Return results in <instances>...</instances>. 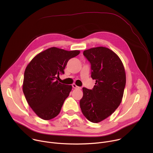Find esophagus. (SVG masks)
I'll list each match as a JSON object with an SVG mask.
<instances>
[{
  "label": "esophagus",
  "instance_id": "1",
  "mask_svg": "<svg viewBox=\"0 0 153 153\" xmlns=\"http://www.w3.org/2000/svg\"><path fill=\"white\" fill-rule=\"evenodd\" d=\"M72 86H73V88H75V89H79V90L81 89V87L77 86L76 84H74V83H73V84L72 85Z\"/></svg>",
  "mask_w": 153,
  "mask_h": 153
}]
</instances>
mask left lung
<instances>
[{
  "mask_svg": "<svg viewBox=\"0 0 153 153\" xmlns=\"http://www.w3.org/2000/svg\"><path fill=\"white\" fill-rule=\"evenodd\" d=\"M91 64L92 90L83 88L80 106L89 121L98 123L111 115L121 103L126 84L123 63L118 56L109 48L100 47L83 51Z\"/></svg>",
  "mask_w": 153,
  "mask_h": 153,
  "instance_id": "1",
  "label": "left lung"
}]
</instances>
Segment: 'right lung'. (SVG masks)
I'll return each instance as SVG.
<instances>
[{
	"label": "right lung",
	"instance_id": "obj_1",
	"mask_svg": "<svg viewBox=\"0 0 153 153\" xmlns=\"http://www.w3.org/2000/svg\"><path fill=\"white\" fill-rule=\"evenodd\" d=\"M80 53L52 47L36 56L24 73L23 92L34 113L43 120L56 117L72 86L57 81L68 60Z\"/></svg>",
	"mask_w": 153,
	"mask_h": 153
}]
</instances>
